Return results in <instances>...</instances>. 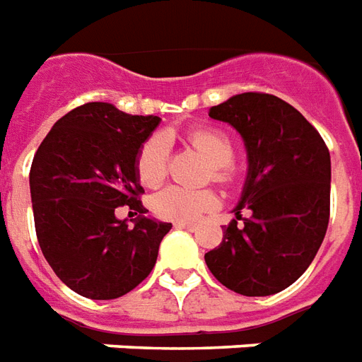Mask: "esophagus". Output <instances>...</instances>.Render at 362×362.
<instances>
[{
	"mask_svg": "<svg viewBox=\"0 0 362 362\" xmlns=\"http://www.w3.org/2000/svg\"><path fill=\"white\" fill-rule=\"evenodd\" d=\"M174 228L189 230V232H194L195 224H192V222H174Z\"/></svg>",
	"mask_w": 362,
	"mask_h": 362,
	"instance_id": "esophagus-1",
	"label": "esophagus"
}]
</instances>
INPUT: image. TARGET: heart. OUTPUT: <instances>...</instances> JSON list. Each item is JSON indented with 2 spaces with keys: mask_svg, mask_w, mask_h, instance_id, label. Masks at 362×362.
Returning <instances> with one entry per match:
<instances>
[{
  "mask_svg": "<svg viewBox=\"0 0 362 362\" xmlns=\"http://www.w3.org/2000/svg\"><path fill=\"white\" fill-rule=\"evenodd\" d=\"M189 144L209 160V176L218 184H232L235 180L234 140L224 130L199 127L188 132ZM168 170V144L163 136H151L141 144L136 157V173L144 186L153 188L165 180ZM218 197L209 188H184L167 186L153 195L151 209L163 221L192 222L213 211Z\"/></svg>",
  "mask_w": 362,
  "mask_h": 362,
  "instance_id": "obj_1",
  "label": "heart"
}]
</instances>
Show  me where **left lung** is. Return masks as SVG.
<instances>
[{"label":"left lung","instance_id":"left-lung-1","mask_svg":"<svg viewBox=\"0 0 362 362\" xmlns=\"http://www.w3.org/2000/svg\"><path fill=\"white\" fill-rule=\"evenodd\" d=\"M209 117L242 134L249 173L224 240L205 253L213 276L247 297L286 290L309 269L330 221V151L296 107L276 95L238 93ZM250 216L241 218V209Z\"/></svg>","mask_w":362,"mask_h":362}]
</instances>
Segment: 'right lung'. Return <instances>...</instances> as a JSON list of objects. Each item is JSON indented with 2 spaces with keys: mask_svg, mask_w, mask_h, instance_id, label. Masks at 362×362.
I'll return each mask as SVG.
<instances>
[{
  "mask_svg": "<svg viewBox=\"0 0 362 362\" xmlns=\"http://www.w3.org/2000/svg\"><path fill=\"white\" fill-rule=\"evenodd\" d=\"M92 101L55 122L30 167L34 226L59 280L90 299H117L153 270L170 222L147 218L136 173L141 144L159 124ZM128 204L134 227L114 216Z\"/></svg>",
  "mask_w": 362,
  "mask_h": 362,
  "instance_id": "1",
  "label": "right lung"
}]
</instances>
